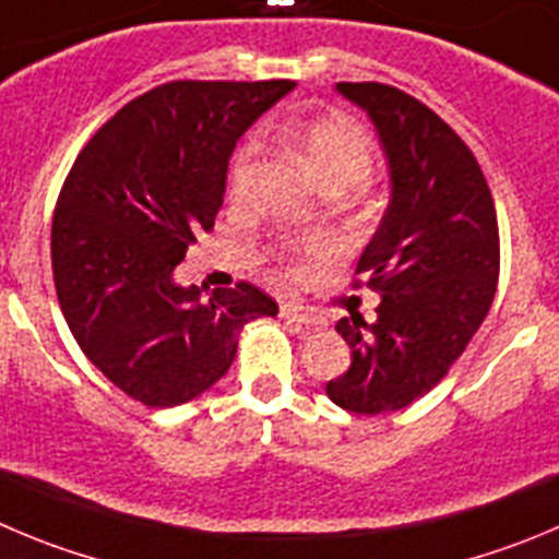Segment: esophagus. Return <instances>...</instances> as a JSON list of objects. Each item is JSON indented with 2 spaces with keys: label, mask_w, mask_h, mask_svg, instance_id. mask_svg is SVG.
Listing matches in <instances>:
<instances>
[{
  "label": "esophagus",
  "mask_w": 559,
  "mask_h": 559,
  "mask_svg": "<svg viewBox=\"0 0 559 559\" xmlns=\"http://www.w3.org/2000/svg\"><path fill=\"white\" fill-rule=\"evenodd\" d=\"M281 317L289 322H297V325L304 328H322L325 325V320H322L317 311H311L309 306H297V304H284L281 306Z\"/></svg>",
  "instance_id": "obj_1"
}]
</instances>
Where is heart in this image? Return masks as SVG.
<instances>
[{"label": "heart", "instance_id": "heart-1", "mask_svg": "<svg viewBox=\"0 0 559 559\" xmlns=\"http://www.w3.org/2000/svg\"><path fill=\"white\" fill-rule=\"evenodd\" d=\"M292 148L300 156L311 176L325 190H350L361 185L374 165V143L367 129L350 115L325 112L314 115L309 121H300L286 129ZM255 138L245 140L237 148L228 168V192L231 198H245L255 174Z\"/></svg>", "mask_w": 559, "mask_h": 559}]
</instances>
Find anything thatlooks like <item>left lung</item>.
I'll list each match as a JSON object with an SVG mask.
<instances>
[{"label":"left lung","mask_w":559,"mask_h":559,"mask_svg":"<svg viewBox=\"0 0 559 559\" xmlns=\"http://www.w3.org/2000/svg\"><path fill=\"white\" fill-rule=\"evenodd\" d=\"M336 93L374 123L391 195L356 267L380 292L378 320L336 322L353 364L325 391L374 416L425 397L468 347L497 295L499 226L477 159L430 107L380 82Z\"/></svg>","instance_id":"obj_1"}]
</instances>
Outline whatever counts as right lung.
Listing matches in <instances>:
<instances>
[{
	"label": "right lung",
	"mask_w": 559,
	"mask_h": 559,
	"mask_svg": "<svg viewBox=\"0 0 559 559\" xmlns=\"http://www.w3.org/2000/svg\"><path fill=\"white\" fill-rule=\"evenodd\" d=\"M295 87L168 82L129 102L76 156L51 221L62 317L87 361L148 408L190 403L237 358L239 333L278 314L253 284H176L215 226L228 159L250 123Z\"/></svg>",
	"instance_id": "1"
}]
</instances>
